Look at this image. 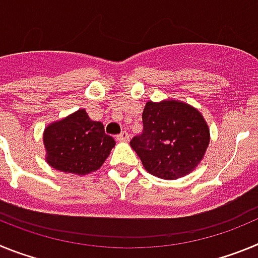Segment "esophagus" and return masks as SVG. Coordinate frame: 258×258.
<instances>
[{
  "label": "esophagus",
  "instance_id": "1",
  "mask_svg": "<svg viewBox=\"0 0 258 258\" xmlns=\"http://www.w3.org/2000/svg\"><path fill=\"white\" fill-rule=\"evenodd\" d=\"M116 140L120 141V142H127L129 141V134H127V132H121L116 137Z\"/></svg>",
  "mask_w": 258,
  "mask_h": 258
}]
</instances>
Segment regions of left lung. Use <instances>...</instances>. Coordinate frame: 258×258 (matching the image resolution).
I'll return each mask as SVG.
<instances>
[{"label": "left lung", "mask_w": 258, "mask_h": 258, "mask_svg": "<svg viewBox=\"0 0 258 258\" xmlns=\"http://www.w3.org/2000/svg\"><path fill=\"white\" fill-rule=\"evenodd\" d=\"M142 134L131 141L145 169L163 179L192 172L208 149L209 127L202 113L184 102H147Z\"/></svg>", "instance_id": "1"}]
</instances>
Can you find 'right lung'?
<instances>
[{"instance_id":"add662e5","label":"right lung","mask_w":258,"mask_h":258,"mask_svg":"<svg viewBox=\"0 0 258 258\" xmlns=\"http://www.w3.org/2000/svg\"><path fill=\"white\" fill-rule=\"evenodd\" d=\"M44 145L47 164L54 169L85 175L101 168L115 147V140L83 108L47 125Z\"/></svg>"}]
</instances>
